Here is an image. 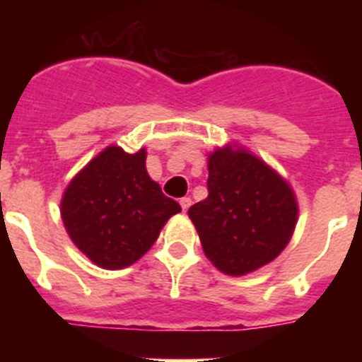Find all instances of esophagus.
I'll list each match as a JSON object with an SVG mask.
<instances>
[{
	"label": "esophagus",
	"mask_w": 362,
	"mask_h": 362,
	"mask_svg": "<svg viewBox=\"0 0 362 362\" xmlns=\"http://www.w3.org/2000/svg\"><path fill=\"white\" fill-rule=\"evenodd\" d=\"M179 204H181V209H183V212H187V210L190 209L192 199H190V197H181V199H179Z\"/></svg>",
	"instance_id": "esophagus-1"
}]
</instances>
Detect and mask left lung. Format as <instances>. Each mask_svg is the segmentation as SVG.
Masks as SVG:
<instances>
[{
	"mask_svg": "<svg viewBox=\"0 0 362 362\" xmlns=\"http://www.w3.org/2000/svg\"><path fill=\"white\" fill-rule=\"evenodd\" d=\"M206 187L209 197L192 204L188 217L217 270L245 276L284 250L299 209L274 168L248 150L226 145L209 156Z\"/></svg>",
	"mask_w": 362,
	"mask_h": 362,
	"instance_id": "8db88e82",
	"label": "left lung"
}]
</instances>
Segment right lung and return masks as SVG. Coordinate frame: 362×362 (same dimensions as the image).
<instances>
[{
  "mask_svg": "<svg viewBox=\"0 0 362 362\" xmlns=\"http://www.w3.org/2000/svg\"><path fill=\"white\" fill-rule=\"evenodd\" d=\"M146 150L99 152L66 187L62 219L70 239L92 263L127 268L150 250L181 206L146 172Z\"/></svg>",
  "mask_w": 362,
  "mask_h": 362,
  "instance_id": "1",
  "label": "right lung"
}]
</instances>
